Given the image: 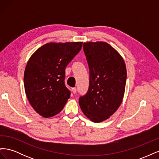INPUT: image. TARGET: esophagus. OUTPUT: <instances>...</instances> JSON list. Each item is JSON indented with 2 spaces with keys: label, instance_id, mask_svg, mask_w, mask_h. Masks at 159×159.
<instances>
[{
  "label": "esophagus",
  "instance_id": "esophagus-1",
  "mask_svg": "<svg viewBox=\"0 0 159 159\" xmlns=\"http://www.w3.org/2000/svg\"><path fill=\"white\" fill-rule=\"evenodd\" d=\"M71 91H72V92H73V93H76V91H77V89H76V88H72V89H71Z\"/></svg>",
  "mask_w": 159,
  "mask_h": 159
}]
</instances>
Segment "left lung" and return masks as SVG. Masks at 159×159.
I'll return each instance as SVG.
<instances>
[{"instance_id": "1", "label": "left lung", "mask_w": 159, "mask_h": 159, "mask_svg": "<svg viewBox=\"0 0 159 159\" xmlns=\"http://www.w3.org/2000/svg\"><path fill=\"white\" fill-rule=\"evenodd\" d=\"M84 52L89 69L88 92L79 104L91 121L99 123L112 115L121 105L125 89L126 66L117 50L107 42H85Z\"/></svg>"}]
</instances>
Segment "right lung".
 Wrapping results in <instances>:
<instances>
[{
  "label": "right lung",
  "mask_w": 159,
  "mask_h": 159,
  "mask_svg": "<svg viewBox=\"0 0 159 159\" xmlns=\"http://www.w3.org/2000/svg\"><path fill=\"white\" fill-rule=\"evenodd\" d=\"M83 42L48 43L28 60L24 74L26 97L41 116L59 113L70 98L65 85V69L81 50Z\"/></svg>",
  "instance_id": "obj_1"
}]
</instances>
